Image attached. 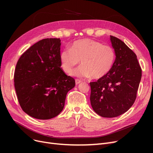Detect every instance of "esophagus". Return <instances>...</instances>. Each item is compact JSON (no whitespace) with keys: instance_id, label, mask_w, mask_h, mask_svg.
<instances>
[{"instance_id":"obj_1","label":"esophagus","mask_w":153,"mask_h":153,"mask_svg":"<svg viewBox=\"0 0 153 153\" xmlns=\"http://www.w3.org/2000/svg\"><path fill=\"white\" fill-rule=\"evenodd\" d=\"M81 82H82V81L80 80H79V79H76L75 80V84H76V85L79 84L80 83H81Z\"/></svg>"}]
</instances>
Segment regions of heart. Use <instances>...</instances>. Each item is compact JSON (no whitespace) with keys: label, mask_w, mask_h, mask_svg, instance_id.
I'll list each match as a JSON object with an SVG mask.
<instances>
[{"label":"heart","mask_w":153,"mask_h":153,"mask_svg":"<svg viewBox=\"0 0 153 153\" xmlns=\"http://www.w3.org/2000/svg\"><path fill=\"white\" fill-rule=\"evenodd\" d=\"M115 57L114 50L110 46L91 39H82L75 41L70 50H62L60 61L61 68L66 73H71L80 61L82 65L73 71V75L98 80L110 71Z\"/></svg>","instance_id":"1"}]
</instances>
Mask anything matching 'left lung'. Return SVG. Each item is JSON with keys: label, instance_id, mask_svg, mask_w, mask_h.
Returning a JSON list of instances; mask_svg holds the SVG:
<instances>
[{"label": "left lung", "instance_id": "1", "mask_svg": "<svg viewBox=\"0 0 153 153\" xmlns=\"http://www.w3.org/2000/svg\"><path fill=\"white\" fill-rule=\"evenodd\" d=\"M115 59L105 77L90 82L91 104L94 112L112 118L125 113L133 105L142 77L136 54L121 39L110 36Z\"/></svg>", "mask_w": 153, "mask_h": 153}]
</instances>
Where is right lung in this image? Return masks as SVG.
Returning <instances> with one entry per match:
<instances>
[{"label": "right lung", "instance_id": "obj_1", "mask_svg": "<svg viewBox=\"0 0 153 153\" xmlns=\"http://www.w3.org/2000/svg\"><path fill=\"white\" fill-rule=\"evenodd\" d=\"M61 39L40 40L18 60L14 82L18 102L30 116L41 120L56 117L75 80L61 68Z\"/></svg>", "mask_w": 153, "mask_h": 153}]
</instances>
